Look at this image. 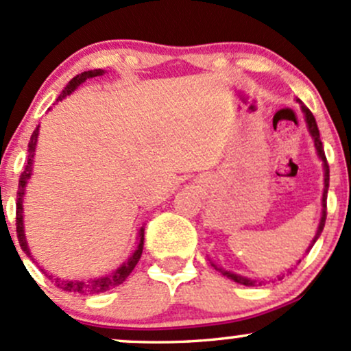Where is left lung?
<instances>
[{
  "label": "left lung",
  "instance_id": "obj_1",
  "mask_svg": "<svg viewBox=\"0 0 351 351\" xmlns=\"http://www.w3.org/2000/svg\"><path fill=\"white\" fill-rule=\"evenodd\" d=\"M297 102H299L302 114H304L305 123H307L308 134H310V136H312L313 145H315V150H317L318 158H320L322 165H324V193H322V215H320V223H318V226H317L315 236H313V239L310 241L307 251H305V254H307V252L310 251V249L313 247V244L317 243L318 237H320L322 231H324V226H325V219H327V193H328V181H330V168H328L327 158H325L324 145H322L320 132H318V127H317V122H315V117H313L312 112H310L308 108L304 106V102H302L300 99H297ZM299 263H300V259L297 261V264H299ZM211 265L216 269V271H219L221 274H223V276H226L228 279L234 280V282H237V284L247 285V287H256V285H261V284H264V282H265V280H256V279H251V277L241 276V274H234V272H231V271H226V269H223V267H219V265H216L215 263H213V261H211ZM289 271H291V269H289ZM289 271H287V272H289ZM284 276H285V272H280V276H277V279L282 280V279H284ZM274 280H276V279H274Z\"/></svg>",
  "mask_w": 351,
  "mask_h": 351
}]
</instances>
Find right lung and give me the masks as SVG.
Listing matches in <instances>:
<instances>
[{
    "label": "right lung",
    "instance_id": "obj_1",
    "mask_svg": "<svg viewBox=\"0 0 351 351\" xmlns=\"http://www.w3.org/2000/svg\"><path fill=\"white\" fill-rule=\"evenodd\" d=\"M106 74L104 69H94V71H84L80 74L75 75L74 79L69 80L64 90L60 92V95L58 97L59 100L66 99L67 95H71L72 92L77 88L80 84L86 82L87 79H94L99 77V75ZM51 110V108H49ZM38 136H39V125L36 127V130L31 135L29 143H27V163L24 167V171L21 173V178H19V186H18V203H16V231H18V241L21 249L26 254L27 257L33 259V254H31L29 244H27L26 234H24V196H26V186L29 183L31 175H33V168H34V155H36V147H38ZM143 234H145V226L138 228V232H136V247L135 251L130 254L128 259H125L119 267L114 269L112 272L106 274V276H99V277H92V279H60V277L54 276V274L47 272L46 269H43L39 265V269L46 274V277L54 282L56 287L62 289L66 292H75L80 293V295H94V293H102L110 291V289L117 287V285L123 284L125 279L130 276L132 271L135 269L136 263L140 261V256H142L143 251ZM34 261V259H33ZM36 263V261H34Z\"/></svg>",
    "mask_w": 351,
    "mask_h": 351
}]
</instances>
